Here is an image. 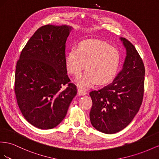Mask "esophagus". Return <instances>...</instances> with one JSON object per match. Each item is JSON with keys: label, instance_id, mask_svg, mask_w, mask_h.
<instances>
[{"label": "esophagus", "instance_id": "1", "mask_svg": "<svg viewBox=\"0 0 159 159\" xmlns=\"http://www.w3.org/2000/svg\"><path fill=\"white\" fill-rule=\"evenodd\" d=\"M78 94L79 95V96H83V95L86 94V92L84 91V90H83L79 89H78Z\"/></svg>", "mask_w": 159, "mask_h": 159}]
</instances>
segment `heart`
Here are the masks:
<instances>
[{
	"mask_svg": "<svg viewBox=\"0 0 159 159\" xmlns=\"http://www.w3.org/2000/svg\"><path fill=\"white\" fill-rule=\"evenodd\" d=\"M119 62L118 50L99 40H84L78 49H71L66 57V69L75 76L80 75L86 64L87 71L76 80L82 90L90 88L97 82L103 84L110 81L116 74Z\"/></svg>",
	"mask_w": 159,
	"mask_h": 159,
	"instance_id": "heart-1",
	"label": "heart"
}]
</instances>
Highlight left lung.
<instances>
[{"instance_id":"8db88e82","label":"left lung","mask_w":159,"mask_h":159,"mask_svg":"<svg viewBox=\"0 0 159 159\" xmlns=\"http://www.w3.org/2000/svg\"><path fill=\"white\" fill-rule=\"evenodd\" d=\"M126 49L123 65L114 80L90 93L93 106L90 120L93 127L114 134L126 127L139 112L144 94V66L134 45L120 38Z\"/></svg>"}]
</instances>
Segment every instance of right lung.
Masks as SVG:
<instances>
[{
	"label": "right lung",
	"instance_id": "right-lung-1",
	"mask_svg": "<svg viewBox=\"0 0 159 159\" xmlns=\"http://www.w3.org/2000/svg\"><path fill=\"white\" fill-rule=\"evenodd\" d=\"M72 29L68 25L41 26L17 61L15 92L18 105L25 119L37 128L51 129L59 125L77 93L76 86L69 83L66 66L65 43Z\"/></svg>",
	"mask_w": 159,
	"mask_h": 159
}]
</instances>
